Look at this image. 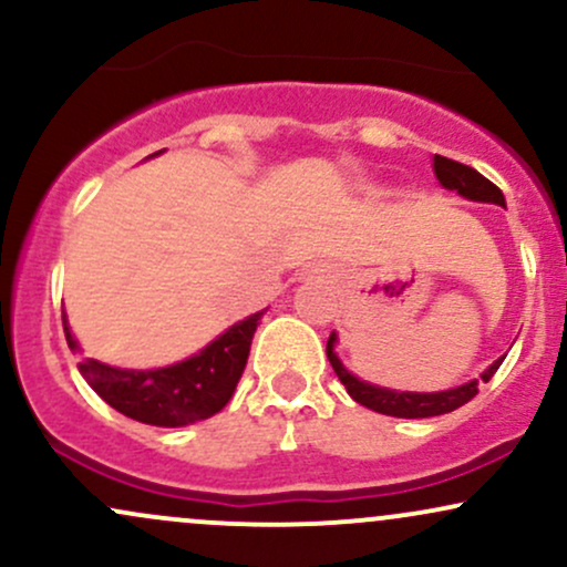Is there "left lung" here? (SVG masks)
<instances>
[{
	"label": "left lung",
	"mask_w": 567,
	"mask_h": 567,
	"mask_svg": "<svg viewBox=\"0 0 567 567\" xmlns=\"http://www.w3.org/2000/svg\"><path fill=\"white\" fill-rule=\"evenodd\" d=\"M434 175H437L442 188L461 194L464 199L506 207L501 188L496 184H491L485 175H480L470 165H461V162H453L447 157H440V154H434ZM336 343H338V336L330 333L328 360L330 365H333L338 379H341L343 386H347L351 400L360 402V405H365L370 410H375V413L394 415V419H432V415L453 413L455 408L466 405V402L477 394L480 379L491 381L493 373L501 368V362H504V357H498V360L493 362L480 379L461 383V386L445 389V392H396V389L375 386V383L357 379V375L351 373V370H347V365H343L341 360H338Z\"/></svg>",
	"instance_id": "1"
}]
</instances>
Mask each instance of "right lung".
Returning <instances> with one entry per match:
<instances>
[{"label": "right lung", "instance_id": "1", "mask_svg": "<svg viewBox=\"0 0 567 567\" xmlns=\"http://www.w3.org/2000/svg\"><path fill=\"white\" fill-rule=\"evenodd\" d=\"M264 311L231 324L216 341L175 365L130 370L84 360L80 362V373L103 402H109L127 419L167 429L197 424L216 415L231 400L234 389L243 379L252 333L261 324ZM63 330H66L69 349L82 351L80 341L71 333L66 315H63Z\"/></svg>", "mask_w": 567, "mask_h": 567}]
</instances>
